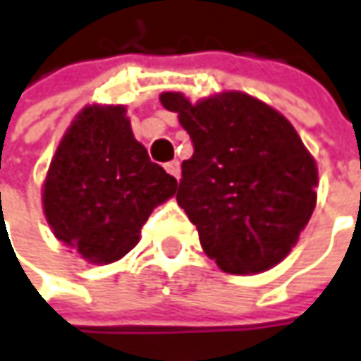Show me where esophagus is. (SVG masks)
I'll use <instances>...</instances> for the list:
<instances>
[{"label": "esophagus", "mask_w": 361, "mask_h": 361, "mask_svg": "<svg viewBox=\"0 0 361 361\" xmlns=\"http://www.w3.org/2000/svg\"><path fill=\"white\" fill-rule=\"evenodd\" d=\"M166 171L171 173L176 180H180V161H169V164H166Z\"/></svg>", "instance_id": "obj_1"}]
</instances>
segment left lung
Listing matches in <instances>:
<instances>
[{"instance_id": "1", "label": "left lung", "mask_w": 361, "mask_h": 361, "mask_svg": "<svg viewBox=\"0 0 361 361\" xmlns=\"http://www.w3.org/2000/svg\"><path fill=\"white\" fill-rule=\"evenodd\" d=\"M159 102L192 137L193 156L181 164L176 197L205 254L238 276L280 264L317 197L316 161L292 123L242 92L197 104L166 92Z\"/></svg>"}]
</instances>
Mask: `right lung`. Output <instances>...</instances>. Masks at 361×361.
Returning <instances> with one entry per match:
<instances>
[{"instance_id":"obj_1","label":"right lung","mask_w":361,"mask_h":361,"mask_svg":"<svg viewBox=\"0 0 361 361\" xmlns=\"http://www.w3.org/2000/svg\"><path fill=\"white\" fill-rule=\"evenodd\" d=\"M178 181L131 133L123 106H87L61 137L44 183V214L56 238L92 264L133 250L154 207Z\"/></svg>"}]
</instances>
